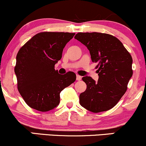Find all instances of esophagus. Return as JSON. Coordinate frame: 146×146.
I'll use <instances>...</instances> for the list:
<instances>
[{
	"mask_svg": "<svg viewBox=\"0 0 146 146\" xmlns=\"http://www.w3.org/2000/svg\"><path fill=\"white\" fill-rule=\"evenodd\" d=\"M81 79H82V77L80 76V75H76V80H78V81H80V80H81Z\"/></svg>",
	"mask_w": 146,
	"mask_h": 146,
	"instance_id": "obj_1",
	"label": "esophagus"
}]
</instances>
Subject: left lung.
Here are the masks:
<instances>
[{"instance_id":"obj_1","label":"left lung","mask_w":146,"mask_h":146,"mask_svg":"<svg viewBox=\"0 0 146 146\" xmlns=\"http://www.w3.org/2000/svg\"><path fill=\"white\" fill-rule=\"evenodd\" d=\"M75 38L89 50L99 68L98 82L82 78L87 88L80 95V104L93 113L111 109L124 95L132 76L131 56L119 40L107 33H78Z\"/></svg>"}]
</instances>
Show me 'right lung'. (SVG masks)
I'll list each match as a JSON object with an SVG mask.
<instances>
[{
    "instance_id": "obj_1",
    "label": "right lung",
    "mask_w": 146,
    "mask_h": 146,
    "mask_svg": "<svg viewBox=\"0 0 146 146\" xmlns=\"http://www.w3.org/2000/svg\"><path fill=\"white\" fill-rule=\"evenodd\" d=\"M75 34L39 33L18 51L14 69L18 89L31 108L41 112L53 110L59 105L62 90L76 80L73 72L61 75L54 68L63 48Z\"/></svg>"
}]
</instances>
